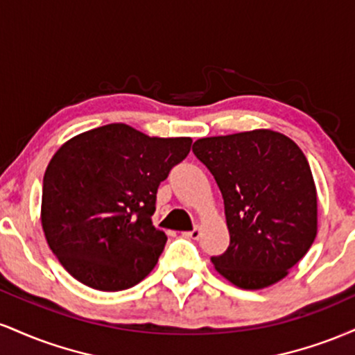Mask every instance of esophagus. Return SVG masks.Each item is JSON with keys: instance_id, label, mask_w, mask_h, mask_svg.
<instances>
[{"instance_id": "1", "label": "esophagus", "mask_w": 355, "mask_h": 355, "mask_svg": "<svg viewBox=\"0 0 355 355\" xmlns=\"http://www.w3.org/2000/svg\"><path fill=\"white\" fill-rule=\"evenodd\" d=\"M185 237H189V239H193V240H197L198 237H200V227H195L193 230H190V232H185Z\"/></svg>"}]
</instances>
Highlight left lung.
<instances>
[{"instance_id":"obj_1","label":"left lung","mask_w":355,"mask_h":355,"mask_svg":"<svg viewBox=\"0 0 355 355\" xmlns=\"http://www.w3.org/2000/svg\"><path fill=\"white\" fill-rule=\"evenodd\" d=\"M191 150L225 205L230 245L211 257L218 274L248 291L282 280L317 235L315 183L302 150L272 130L200 138Z\"/></svg>"}]
</instances>
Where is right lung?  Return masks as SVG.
Returning <instances> with one entry per match:
<instances>
[{"instance_id":"add662e5","label":"right lung","mask_w":355,"mask_h":355,"mask_svg":"<svg viewBox=\"0 0 355 355\" xmlns=\"http://www.w3.org/2000/svg\"><path fill=\"white\" fill-rule=\"evenodd\" d=\"M190 146L191 138L148 137L112 123L73 137L53 155L43 178L42 225L68 274L116 292L152 272L166 243L152 223L158 185Z\"/></svg>"}]
</instances>
